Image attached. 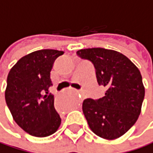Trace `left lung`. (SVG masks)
Listing matches in <instances>:
<instances>
[{"label":"left lung","instance_id":"1","mask_svg":"<svg viewBox=\"0 0 153 153\" xmlns=\"http://www.w3.org/2000/svg\"><path fill=\"white\" fill-rule=\"evenodd\" d=\"M77 55L93 64L98 84L106 89L102 98L83 101L82 111L90 129L106 140L123 136L138 120L144 99L145 89L139 69L113 50L83 49Z\"/></svg>","mask_w":153,"mask_h":153}]
</instances>
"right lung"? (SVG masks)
Wrapping results in <instances>:
<instances>
[{"label": "right lung", "mask_w": 153, "mask_h": 153, "mask_svg": "<svg viewBox=\"0 0 153 153\" xmlns=\"http://www.w3.org/2000/svg\"><path fill=\"white\" fill-rule=\"evenodd\" d=\"M63 54L57 50H40L21 58L7 77L5 101L15 123L35 137L55 132L62 119L54 108V96L49 91L51 71Z\"/></svg>", "instance_id": "1"}]
</instances>
